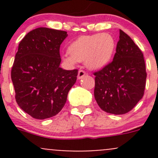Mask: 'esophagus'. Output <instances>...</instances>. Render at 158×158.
Wrapping results in <instances>:
<instances>
[{
    "instance_id": "34e87169",
    "label": "esophagus",
    "mask_w": 158,
    "mask_h": 158,
    "mask_svg": "<svg viewBox=\"0 0 158 158\" xmlns=\"http://www.w3.org/2000/svg\"><path fill=\"white\" fill-rule=\"evenodd\" d=\"M85 75V72L83 71V70H79V73H78L77 78L78 79H81L82 78H83Z\"/></svg>"
}]
</instances>
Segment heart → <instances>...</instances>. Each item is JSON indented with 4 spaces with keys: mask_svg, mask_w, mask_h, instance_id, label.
<instances>
[{
    "mask_svg": "<svg viewBox=\"0 0 158 158\" xmlns=\"http://www.w3.org/2000/svg\"><path fill=\"white\" fill-rule=\"evenodd\" d=\"M115 49V40L109 33L82 36L69 47V53L63 56V60L69 66L76 62H85L90 69H98L108 64Z\"/></svg>",
    "mask_w": 158,
    "mask_h": 158,
    "instance_id": "1",
    "label": "heart"
}]
</instances>
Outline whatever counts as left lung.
<instances>
[{
	"mask_svg": "<svg viewBox=\"0 0 158 158\" xmlns=\"http://www.w3.org/2000/svg\"><path fill=\"white\" fill-rule=\"evenodd\" d=\"M94 75L96 102L110 114L128 112L144 95L147 78L144 56L122 30L113 61Z\"/></svg>",
	"mask_w": 158,
	"mask_h": 158,
	"instance_id": "left-lung-1",
	"label": "left lung"
}]
</instances>
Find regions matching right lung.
<instances>
[{
    "instance_id": "1",
    "label": "right lung",
    "mask_w": 158,
    "mask_h": 158,
    "mask_svg": "<svg viewBox=\"0 0 158 158\" xmlns=\"http://www.w3.org/2000/svg\"><path fill=\"white\" fill-rule=\"evenodd\" d=\"M67 32L39 27L20 41L11 69L16 102L36 119L55 116L64 107L68 92L76 82L78 70H66L60 45Z\"/></svg>"
}]
</instances>
